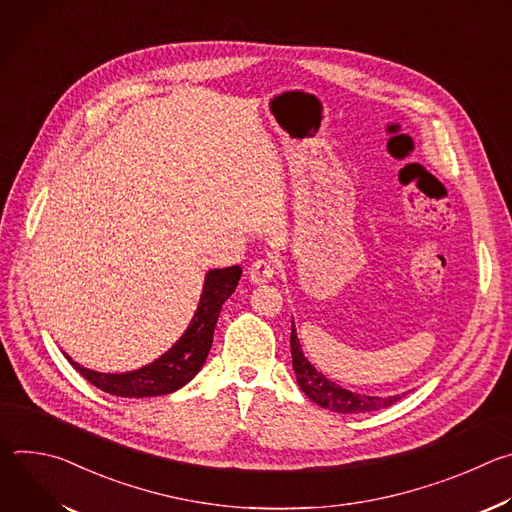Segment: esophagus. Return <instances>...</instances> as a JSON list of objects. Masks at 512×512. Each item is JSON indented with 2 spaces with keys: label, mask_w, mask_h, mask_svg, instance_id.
Wrapping results in <instances>:
<instances>
[{
  "label": "esophagus",
  "mask_w": 512,
  "mask_h": 512,
  "mask_svg": "<svg viewBox=\"0 0 512 512\" xmlns=\"http://www.w3.org/2000/svg\"><path fill=\"white\" fill-rule=\"evenodd\" d=\"M277 275V261L275 259H257L249 267V277L253 283H267Z\"/></svg>",
  "instance_id": "obj_1"
}]
</instances>
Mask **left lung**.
I'll return each instance as SVG.
<instances>
[{"label": "left lung", "instance_id": "8db88e82", "mask_svg": "<svg viewBox=\"0 0 512 512\" xmlns=\"http://www.w3.org/2000/svg\"><path fill=\"white\" fill-rule=\"evenodd\" d=\"M291 364H294L296 379L300 389L320 407L336 411V413H367V411H379L385 409L401 399V395L393 397H373V395H360L352 393L348 389H342L334 381L326 379L320 371H316L314 364L304 356L298 332L294 322H291Z\"/></svg>", "mask_w": 512, "mask_h": 512}]
</instances>
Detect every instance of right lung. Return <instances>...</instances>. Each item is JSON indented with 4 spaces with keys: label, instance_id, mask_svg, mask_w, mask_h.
Listing matches in <instances>:
<instances>
[{
    "label": "right lung",
    "instance_id": "add662e5",
    "mask_svg": "<svg viewBox=\"0 0 512 512\" xmlns=\"http://www.w3.org/2000/svg\"><path fill=\"white\" fill-rule=\"evenodd\" d=\"M241 273L243 269L239 265L225 269H210L206 273L202 296L190 320V326L166 354L150 362L148 367L121 375L97 373L81 367V364L72 360L70 356L66 358L91 385L115 397L143 399L174 393L182 389L186 383H190L202 369L212 346V334L218 314H221L223 304L233 296Z\"/></svg>",
    "mask_w": 512,
    "mask_h": 512
}]
</instances>
